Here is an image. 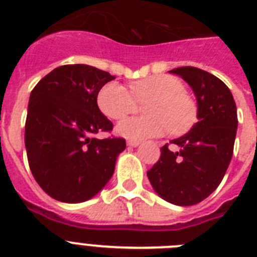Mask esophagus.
Listing matches in <instances>:
<instances>
[{
    "label": "esophagus",
    "mask_w": 257,
    "mask_h": 257,
    "mask_svg": "<svg viewBox=\"0 0 257 257\" xmlns=\"http://www.w3.org/2000/svg\"><path fill=\"white\" fill-rule=\"evenodd\" d=\"M139 144L140 142H138V140H128L127 142V145H130V147H138Z\"/></svg>",
    "instance_id": "1"
}]
</instances>
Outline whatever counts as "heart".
Here are the masks:
<instances>
[{
    "label": "heart",
    "mask_w": 257,
    "mask_h": 257,
    "mask_svg": "<svg viewBox=\"0 0 257 257\" xmlns=\"http://www.w3.org/2000/svg\"><path fill=\"white\" fill-rule=\"evenodd\" d=\"M130 88L110 82L101 88L97 103L101 112L109 118L119 119L135 112L139 103L146 104L149 115L126 118L115 127V131L127 139L142 140L158 136L167 130L183 134L197 119V104L185 92L180 79L172 76H153L140 79Z\"/></svg>",
    "instance_id": "1"
}]
</instances>
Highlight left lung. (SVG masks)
<instances>
[{
    "instance_id": "8db88e82",
    "label": "left lung",
    "mask_w": 257,
    "mask_h": 257,
    "mask_svg": "<svg viewBox=\"0 0 257 257\" xmlns=\"http://www.w3.org/2000/svg\"><path fill=\"white\" fill-rule=\"evenodd\" d=\"M188 82L197 97L198 122L188 134L161 148L160 160L147 172L165 201L197 205L219 187L230 163L237 134V106L228 86L206 70L180 67L170 70Z\"/></svg>"
}]
</instances>
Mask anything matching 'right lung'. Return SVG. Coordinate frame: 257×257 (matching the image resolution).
Returning a JSON list of instances; mask_svg holds the SVG:
<instances>
[{"label":"right lung","instance_id":"obj_1","mask_svg":"<svg viewBox=\"0 0 257 257\" xmlns=\"http://www.w3.org/2000/svg\"><path fill=\"white\" fill-rule=\"evenodd\" d=\"M114 78L91 65H61L32 90L24 136L29 169L56 201H87L112 178L126 140L94 135L113 130L97 94Z\"/></svg>","mask_w":257,"mask_h":257}]
</instances>
